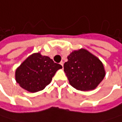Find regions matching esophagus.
<instances>
[{"mask_svg":"<svg viewBox=\"0 0 122 122\" xmlns=\"http://www.w3.org/2000/svg\"><path fill=\"white\" fill-rule=\"evenodd\" d=\"M60 64H61V65L62 66H64V62H63V61H61Z\"/></svg>","mask_w":122,"mask_h":122,"instance_id":"obj_1","label":"esophagus"}]
</instances>
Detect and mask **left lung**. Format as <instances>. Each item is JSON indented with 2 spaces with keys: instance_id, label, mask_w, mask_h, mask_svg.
<instances>
[{
  "instance_id": "obj_1",
  "label": "left lung",
  "mask_w": 122,
  "mask_h": 122,
  "mask_svg": "<svg viewBox=\"0 0 122 122\" xmlns=\"http://www.w3.org/2000/svg\"><path fill=\"white\" fill-rule=\"evenodd\" d=\"M64 65L70 85L76 90H94L105 76L102 62L85 49L72 52Z\"/></svg>"
}]
</instances>
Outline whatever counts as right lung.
Returning a JSON list of instances; mask_svg holds the SVG:
<instances>
[{
    "mask_svg": "<svg viewBox=\"0 0 122 122\" xmlns=\"http://www.w3.org/2000/svg\"><path fill=\"white\" fill-rule=\"evenodd\" d=\"M62 66L40 53L29 56L16 70V80L30 92L44 89L52 80L56 72Z\"/></svg>",
    "mask_w": 122,
    "mask_h": 122,
    "instance_id": "add662e5",
    "label": "right lung"
}]
</instances>
